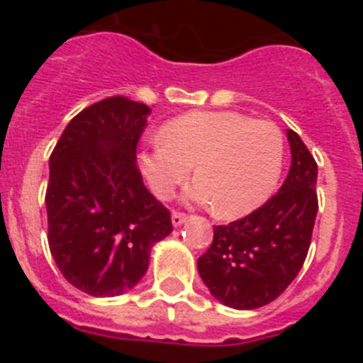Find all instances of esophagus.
I'll return each mask as SVG.
<instances>
[{"mask_svg":"<svg viewBox=\"0 0 363 363\" xmlns=\"http://www.w3.org/2000/svg\"><path fill=\"white\" fill-rule=\"evenodd\" d=\"M185 220H187V214L179 213V211H172V225L179 227Z\"/></svg>","mask_w":363,"mask_h":363,"instance_id":"34e87169","label":"esophagus"}]
</instances>
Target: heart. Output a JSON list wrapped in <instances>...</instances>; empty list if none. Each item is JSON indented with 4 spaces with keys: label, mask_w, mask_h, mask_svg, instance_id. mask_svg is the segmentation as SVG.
Wrapping results in <instances>:
<instances>
[{
    "label": "heart",
    "mask_w": 363,
    "mask_h": 363,
    "mask_svg": "<svg viewBox=\"0 0 363 363\" xmlns=\"http://www.w3.org/2000/svg\"><path fill=\"white\" fill-rule=\"evenodd\" d=\"M140 152L156 196L169 198L191 174L187 198L213 203L221 218L252 213L269 200L284 167V136L272 121L233 111L189 112L171 120Z\"/></svg>",
    "instance_id": "obj_1"
}]
</instances>
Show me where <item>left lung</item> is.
<instances>
[{"instance_id": "left-lung-1", "label": "left lung", "mask_w": 363, "mask_h": 363, "mask_svg": "<svg viewBox=\"0 0 363 363\" xmlns=\"http://www.w3.org/2000/svg\"><path fill=\"white\" fill-rule=\"evenodd\" d=\"M291 169L278 194L249 216L214 227L198 272L211 294L233 309H258L296 278L309 252L318 213V165L294 130H287Z\"/></svg>"}]
</instances>
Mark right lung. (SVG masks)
<instances>
[{
    "mask_svg": "<svg viewBox=\"0 0 363 363\" xmlns=\"http://www.w3.org/2000/svg\"><path fill=\"white\" fill-rule=\"evenodd\" d=\"M149 114L125 96L101 99L69 121L50 154V255L65 280L91 296L133 289L154 243L172 230L171 213L147 191L136 163Z\"/></svg>",
    "mask_w": 363,
    "mask_h": 363,
    "instance_id": "1",
    "label": "right lung"
}]
</instances>
